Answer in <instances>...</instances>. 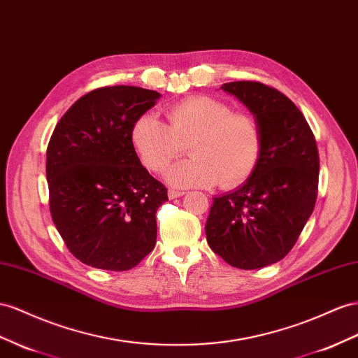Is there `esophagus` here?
Masks as SVG:
<instances>
[{
    "mask_svg": "<svg viewBox=\"0 0 358 358\" xmlns=\"http://www.w3.org/2000/svg\"><path fill=\"white\" fill-rule=\"evenodd\" d=\"M182 195H185V192H181V190H176V189H169V190H168L169 199H176V198H180V196H182Z\"/></svg>",
    "mask_w": 358,
    "mask_h": 358,
    "instance_id": "obj_1",
    "label": "esophagus"
}]
</instances>
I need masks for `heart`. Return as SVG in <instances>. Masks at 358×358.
Masks as SVG:
<instances>
[{"mask_svg":"<svg viewBox=\"0 0 358 358\" xmlns=\"http://www.w3.org/2000/svg\"><path fill=\"white\" fill-rule=\"evenodd\" d=\"M168 124L145 113L136 119L131 142L143 166L160 173L185 152L192 157L172 166L166 180L177 187L224 189L241 186L251 177L262 152V133L255 117L231 110L225 101L195 95L171 106Z\"/></svg>","mask_w":358,"mask_h":358,"instance_id":"heart-1","label":"heart"}]
</instances>
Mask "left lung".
Here are the masks:
<instances>
[{
	"label": "left lung",
	"instance_id": "1",
	"mask_svg": "<svg viewBox=\"0 0 358 358\" xmlns=\"http://www.w3.org/2000/svg\"><path fill=\"white\" fill-rule=\"evenodd\" d=\"M221 89L254 115L262 152L239 189L213 198L207 242L231 266L259 269L286 257L313 213L317 146L304 115L280 90L259 81H233Z\"/></svg>",
	"mask_w": 358,
	"mask_h": 358
}]
</instances>
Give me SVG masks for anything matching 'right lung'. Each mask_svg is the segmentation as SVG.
I'll use <instances>...</instances> for the list:
<instances>
[{
  "label": "right lung",
  "instance_id": "obj_1",
  "mask_svg": "<svg viewBox=\"0 0 358 358\" xmlns=\"http://www.w3.org/2000/svg\"><path fill=\"white\" fill-rule=\"evenodd\" d=\"M159 98L136 86L99 87L77 99L54 128L50 212L68 250L87 266L128 271L155 246V213L168 190L142 166L131 128Z\"/></svg>",
  "mask_w": 358,
  "mask_h": 358
}]
</instances>
